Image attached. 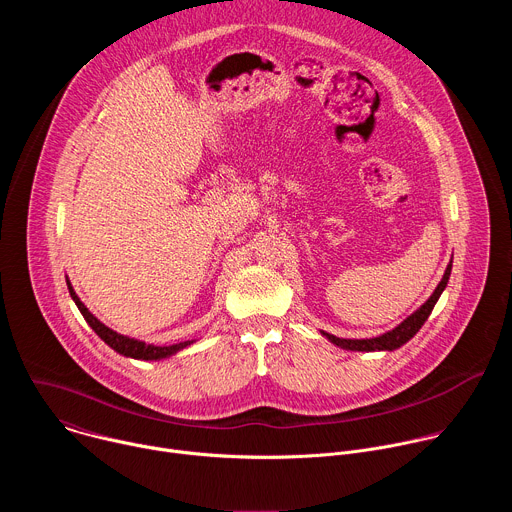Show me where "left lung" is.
<instances>
[{
    "label": "left lung",
    "mask_w": 512,
    "mask_h": 512,
    "mask_svg": "<svg viewBox=\"0 0 512 512\" xmlns=\"http://www.w3.org/2000/svg\"><path fill=\"white\" fill-rule=\"evenodd\" d=\"M450 273H452V261L448 263L442 281L437 283V287H435L433 294L429 296V300H427L419 310H415L409 318H405L397 328H393V330H389V332H385V334H381V336H377V338H362V340L338 338V336L328 334V332H324V330H322V334H324L332 344H336V346H340V348H344V350H358V352H375V350H389V352H391V350H397V348H401L405 342H409V340L419 332V328L425 324V320L429 318L433 306L437 304V300H440L442 291H444L446 285H448Z\"/></svg>",
    "instance_id": "8db88e82"
}]
</instances>
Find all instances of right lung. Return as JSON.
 Here are the masks:
<instances>
[{
    "label": "right lung",
    "instance_id": "1",
    "mask_svg": "<svg viewBox=\"0 0 512 512\" xmlns=\"http://www.w3.org/2000/svg\"><path fill=\"white\" fill-rule=\"evenodd\" d=\"M66 285H68L72 302L77 304V308L81 310V314H83V318L87 320V324L97 332V336H99L105 344H109L115 352H119V354H123V356L137 358V360H162V358H168V356L180 352L182 348H186V346H190V344L194 342V340H186V342L170 344V346H154V344H145V342H141V340L123 336V334L111 330L109 326H105L101 320H97V318L89 312V308L81 302V298L77 296V291L72 289V285H70L68 279H66Z\"/></svg>",
    "mask_w": 512,
    "mask_h": 512
}]
</instances>
